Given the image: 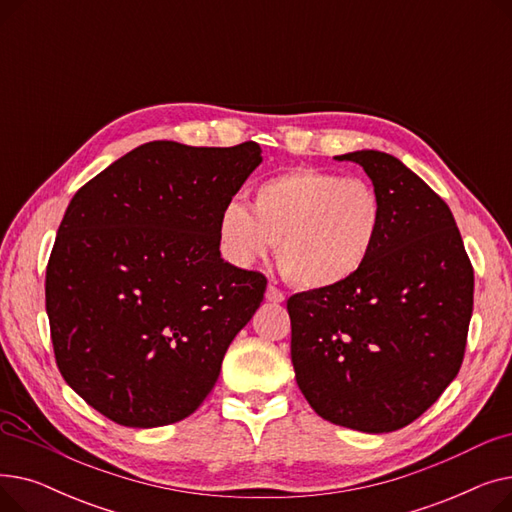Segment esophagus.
<instances>
[{"label":"esophagus","instance_id":"obj_1","mask_svg":"<svg viewBox=\"0 0 512 512\" xmlns=\"http://www.w3.org/2000/svg\"><path fill=\"white\" fill-rule=\"evenodd\" d=\"M265 299L270 301V303H276V305H278V303H284L286 297H284V292H282L280 288H276L274 284H270V286H267V290H265Z\"/></svg>","mask_w":512,"mask_h":512}]
</instances>
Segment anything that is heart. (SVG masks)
<instances>
[{
	"label": "heart",
	"instance_id": "heart-1",
	"mask_svg": "<svg viewBox=\"0 0 512 512\" xmlns=\"http://www.w3.org/2000/svg\"><path fill=\"white\" fill-rule=\"evenodd\" d=\"M384 201L371 182L317 168H292L261 180L251 209L230 201L218 222L220 245L238 265L278 249L288 280L307 290H332L355 280L384 230Z\"/></svg>",
	"mask_w": 512,
	"mask_h": 512
}]
</instances>
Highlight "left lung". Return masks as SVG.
Listing matches in <instances>:
<instances>
[{"label":"left lung","mask_w":512,"mask_h":512,"mask_svg":"<svg viewBox=\"0 0 512 512\" xmlns=\"http://www.w3.org/2000/svg\"><path fill=\"white\" fill-rule=\"evenodd\" d=\"M355 161L384 201V230L365 270L332 290L288 299L294 378L330 423L388 434L421 417L461 369L473 313V267L448 205L394 155Z\"/></svg>","instance_id":"obj_1"}]
</instances>
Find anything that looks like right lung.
<instances>
[{"mask_svg": "<svg viewBox=\"0 0 512 512\" xmlns=\"http://www.w3.org/2000/svg\"><path fill=\"white\" fill-rule=\"evenodd\" d=\"M261 149L153 141L72 197L58 228L45 307L66 384L126 427L176 423L218 382L265 276L220 255L222 209Z\"/></svg>", "mask_w": 512, "mask_h": 512, "instance_id": "obj_1", "label": "right lung"}]
</instances>
